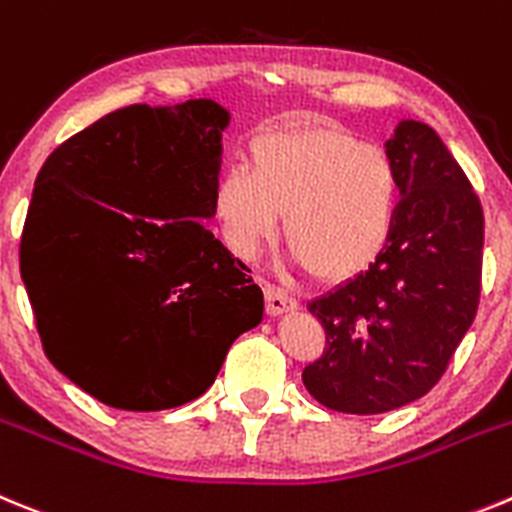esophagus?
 I'll return each mask as SVG.
<instances>
[{"label":"esophagus","mask_w":512,"mask_h":512,"mask_svg":"<svg viewBox=\"0 0 512 512\" xmlns=\"http://www.w3.org/2000/svg\"><path fill=\"white\" fill-rule=\"evenodd\" d=\"M265 303L270 316H283V313H293L298 308L296 298H290L288 293H283L280 288H273V285L265 288Z\"/></svg>","instance_id":"34e87169"}]
</instances>
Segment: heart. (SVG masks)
<instances>
[{
  "label": "heart",
  "mask_w": 512,
  "mask_h": 512,
  "mask_svg": "<svg viewBox=\"0 0 512 512\" xmlns=\"http://www.w3.org/2000/svg\"><path fill=\"white\" fill-rule=\"evenodd\" d=\"M250 170L227 168L211 191L224 242L252 257L285 214L293 262L321 283H347L380 262L400 214L393 160L349 132L293 124L250 142Z\"/></svg>",
  "instance_id": "obj_1"
}]
</instances>
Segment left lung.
I'll return each mask as SVG.
<instances>
[{
	"label": "left lung",
	"instance_id": "1",
	"mask_svg": "<svg viewBox=\"0 0 512 512\" xmlns=\"http://www.w3.org/2000/svg\"><path fill=\"white\" fill-rule=\"evenodd\" d=\"M385 153L403 196L393 242L372 270L308 303L326 352L303 385L354 416L395 411L434 388L480 301L485 219L464 170L416 119L395 124Z\"/></svg>",
	"mask_w": 512,
	"mask_h": 512
}]
</instances>
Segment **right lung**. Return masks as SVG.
Masks as SVG:
<instances>
[{"mask_svg":"<svg viewBox=\"0 0 512 512\" xmlns=\"http://www.w3.org/2000/svg\"><path fill=\"white\" fill-rule=\"evenodd\" d=\"M229 109L214 99L101 117L40 168L20 273L48 359L119 411L214 385L265 298L206 229Z\"/></svg>","mask_w":512,"mask_h":512,"instance_id":"1","label":"right lung"}]
</instances>
